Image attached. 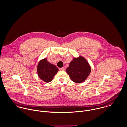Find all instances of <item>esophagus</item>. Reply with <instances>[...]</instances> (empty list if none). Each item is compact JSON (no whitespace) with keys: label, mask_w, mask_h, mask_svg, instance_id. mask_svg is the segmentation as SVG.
<instances>
[{"label":"esophagus","mask_w":127,"mask_h":127,"mask_svg":"<svg viewBox=\"0 0 127 127\" xmlns=\"http://www.w3.org/2000/svg\"><path fill=\"white\" fill-rule=\"evenodd\" d=\"M59 70H62V71H64V67H63L60 68H59Z\"/></svg>","instance_id":"obj_1"}]
</instances>
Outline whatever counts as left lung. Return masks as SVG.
Wrapping results in <instances>:
<instances>
[{"label": "left lung", "mask_w": 127, "mask_h": 127, "mask_svg": "<svg viewBox=\"0 0 127 127\" xmlns=\"http://www.w3.org/2000/svg\"><path fill=\"white\" fill-rule=\"evenodd\" d=\"M91 72V67L83 57L74 58L66 69L71 80L75 83H82L86 79Z\"/></svg>", "instance_id": "obj_1"}]
</instances>
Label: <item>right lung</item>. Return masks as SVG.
<instances>
[{
    "label": "right lung",
    "instance_id": "1",
    "mask_svg": "<svg viewBox=\"0 0 127 127\" xmlns=\"http://www.w3.org/2000/svg\"><path fill=\"white\" fill-rule=\"evenodd\" d=\"M58 70V68L48 62L46 58L41 60L38 64L37 73L39 77L47 83L52 81Z\"/></svg>",
    "mask_w": 127,
    "mask_h": 127
}]
</instances>
